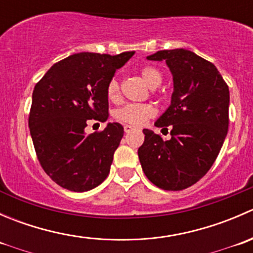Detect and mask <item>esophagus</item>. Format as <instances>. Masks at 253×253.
Listing matches in <instances>:
<instances>
[{
	"label": "esophagus",
	"instance_id": "34e87169",
	"mask_svg": "<svg viewBox=\"0 0 253 253\" xmlns=\"http://www.w3.org/2000/svg\"><path fill=\"white\" fill-rule=\"evenodd\" d=\"M124 129H125V132H126V133H129V132L133 131L134 128H133V127H132V126H129V125H125Z\"/></svg>",
	"mask_w": 253,
	"mask_h": 253
}]
</instances>
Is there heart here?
Listing matches in <instances>:
<instances>
[{
  "mask_svg": "<svg viewBox=\"0 0 253 253\" xmlns=\"http://www.w3.org/2000/svg\"><path fill=\"white\" fill-rule=\"evenodd\" d=\"M143 81L150 86L155 88L163 82V75L158 68L153 66H144L139 71ZM106 96L110 101L120 100L121 91H120V83L116 78H112L106 85ZM155 115V109L152 104H126L122 108L115 111V119L124 124L132 125V126H142L149 119Z\"/></svg>",
  "mask_w": 253,
  "mask_h": 253,
  "instance_id": "heart-1",
  "label": "heart"
}]
</instances>
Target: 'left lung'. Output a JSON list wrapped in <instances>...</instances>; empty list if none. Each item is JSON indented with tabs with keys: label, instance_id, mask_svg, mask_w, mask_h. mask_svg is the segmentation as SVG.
Returning a JSON list of instances; mask_svg holds the SVG:
<instances>
[{
	"label": "left lung",
	"instance_id": "8db88e82",
	"mask_svg": "<svg viewBox=\"0 0 253 253\" xmlns=\"http://www.w3.org/2000/svg\"><path fill=\"white\" fill-rule=\"evenodd\" d=\"M148 60H164L174 77L171 105L155 126H170L171 138L143 129L138 148L148 180L167 191H180L211 169L229 128V86L215 66L185 48L162 50Z\"/></svg>",
	"mask_w": 253,
	"mask_h": 253
}]
</instances>
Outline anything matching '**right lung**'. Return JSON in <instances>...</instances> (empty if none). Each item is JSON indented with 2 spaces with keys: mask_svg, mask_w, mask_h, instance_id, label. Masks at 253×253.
Returning a JSON list of instances; mask_svg holds the SVG:
<instances>
[{
  "mask_svg": "<svg viewBox=\"0 0 253 253\" xmlns=\"http://www.w3.org/2000/svg\"><path fill=\"white\" fill-rule=\"evenodd\" d=\"M133 53H75L35 84L30 134L40 165L61 187L84 192L108 177L124 127L114 122L91 134L84 129L89 121L108 120L106 85Z\"/></svg>",
  "mask_w": 253,
  "mask_h": 253,
  "instance_id": "add662e5",
  "label": "right lung"
}]
</instances>
